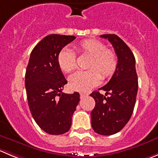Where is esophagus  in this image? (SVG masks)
Here are the masks:
<instances>
[{"mask_svg":"<svg viewBox=\"0 0 158 158\" xmlns=\"http://www.w3.org/2000/svg\"><path fill=\"white\" fill-rule=\"evenodd\" d=\"M88 95V94H85V93H80V96H81V98H84V97H85V96H87Z\"/></svg>","mask_w":158,"mask_h":158,"instance_id":"esophagus-1","label":"esophagus"}]
</instances>
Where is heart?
<instances>
[{"label": "heart", "instance_id": "b5f03b06", "mask_svg": "<svg viewBox=\"0 0 158 158\" xmlns=\"http://www.w3.org/2000/svg\"><path fill=\"white\" fill-rule=\"evenodd\" d=\"M81 53L91 57L88 71H77L69 77V87L73 91L88 92L97 86L102 79L111 77L118 66V58L114 51L107 49L105 43L96 40H86L75 46ZM57 63L64 73H70L77 67L76 56L71 50L64 49L57 56Z\"/></svg>", "mask_w": 158, "mask_h": 158}]
</instances>
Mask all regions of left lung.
I'll return each instance as SVG.
<instances>
[{
  "mask_svg": "<svg viewBox=\"0 0 158 158\" xmlns=\"http://www.w3.org/2000/svg\"><path fill=\"white\" fill-rule=\"evenodd\" d=\"M100 37L112 43L118 57V66L110 81L99 88L106 91V94L98 91L90 94L95 101L91 113V126L95 133L109 136L119 132L130 120L136 103L138 77L136 60L129 46L115 34Z\"/></svg>",
  "mask_w": 158,
  "mask_h": 158,
  "instance_id": "8db88e82",
  "label": "left lung"
}]
</instances>
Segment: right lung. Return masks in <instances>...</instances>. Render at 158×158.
<instances>
[{"label": "right lung", "mask_w": 158, "mask_h": 158, "mask_svg": "<svg viewBox=\"0 0 158 158\" xmlns=\"http://www.w3.org/2000/svg\"><path fill=\"white\" fill-rule=\"evenodd\" d=\"M75 39L73 35H47L32 49L27 66L25 85L30 112L37 125L51 135L69 131L80 101L78 92H62L67 81L57 63L61 49Z\"/></svg>", "instance_id": "obj_1"}]
</instances>
